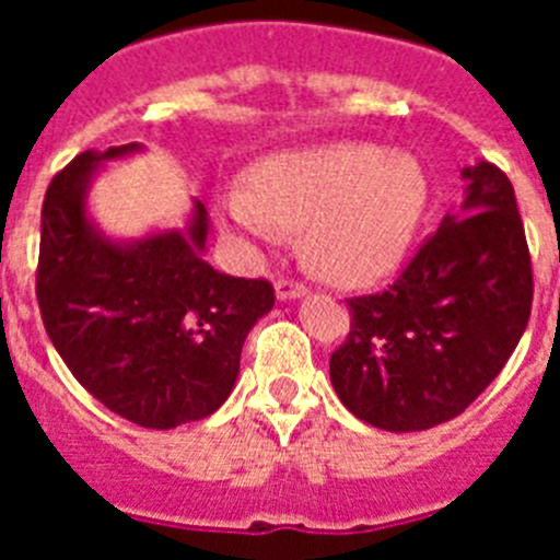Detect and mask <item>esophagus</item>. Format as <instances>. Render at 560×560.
<instances>
[{"instance_id": "1", "label": "esophagus", "mask_w": 560, "mask_h": 560, "mask_svg": "<svg viewBox=\"0 0 560 560\" xmlns=\"http://www.w3.org/2000/svg\"><path fill=\"white\" fill-rule=\"evenodd\" d=\"M275 289L280 300H296V296H303L305 291H308V285H305L303 280H294V277H280L275 283Z\"/></svg>"}]
</instances>
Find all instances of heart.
I'll list each match as a JSON object with an SVG mask.
<instances>
[{
  "label": "heart",
  "mask_w": 560,
  "mask_h": 560,
  "mask_svg": "<svg viewBox=\"0 0 560 560\" xmlns=\"http://www.w3.org/2000/svg\"><path fill=\"white\" fill-rule=\"evenodd\" d=\"M249 192H232L224 215L257 241L305 226L308 260L341 283H364L398 264L429 199L409 153L373 142H328L266 156L249 171Z\"/></svg>",
  "instance_id": "heart-1"
}]
</instances>
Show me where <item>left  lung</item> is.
Wrapping results in <instances>:
<instances>
[{"label": "left lung", "mask_w": 560, "mask_h": 560, "mask_svg": "<svg viewBox=\"0 0 560 560\" xmlns=\"http://www.w3.org/2000/svg\"><path fill=\"white\" fill-rule=\"evenodd\" d=\"M463 179L468 215H446L387 289L348 300L330 381L375 429L420 432L463 415L530 319L533 264L511 179L491 162Z\"/></svg>", "instance_id": "left-lung-1"}]
</instances>
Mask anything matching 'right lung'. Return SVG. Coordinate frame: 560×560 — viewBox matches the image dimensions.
I'll return each instance as SVG.
<instances>
[{"mask_svg": "<svg viewBox=\"0 0 560 560\" xmlns=\"http://www.w3.org/2000/svg\"><path fill=\"white\" fill-rule=\"evenodd\" d=\"M140 145L78 153L42 207L36 296L67 368L114 415L173 429L212 415L232 393L246 334L275 305V285L212 269L207 210L185 232L112 244L83 196L95 167Z\"/></svg>", "mask_w": 560, "mask_h": 560, "instance_id": "1", "label": "right lung"}]
</instances>
